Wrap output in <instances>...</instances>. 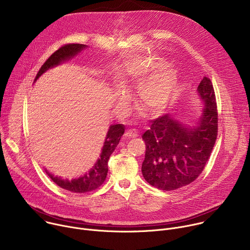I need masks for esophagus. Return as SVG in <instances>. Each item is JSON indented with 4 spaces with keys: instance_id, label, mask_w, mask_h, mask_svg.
<instances>
[{
    "instance_id": "obj_1",
    "label": "esophagus",
    "mask_w": 250,
    "mask_h": 250,
    "mask_svg": "<svg viewBox=\"0 0 250 250\" xmlns=\"http://www.w3.org/2000/svg\"><path fill=\"white\" fill-rule=\"evenodd\" d=\"M138 135V132L135 129H127L125 133V137H136Z\"/></svg>"
}]
</instances>
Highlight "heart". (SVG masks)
<instances>
[{
  "label": "heart",
  "instance_id": "b5f03b06",
  "mask_svg": "<svg viewBox=\"0 0 250 250\" xmlns=\"http://www.w3.org/2000/svg\"><path fill=\"white\" fill-rule=\"evenodd\" d=\"M164 64L160 60H154L149 62H138L132 67L129 74V80L127 81L126 88H130L131 81H141L146 78V74L152 68H160ZM174 94V82L167 74L162 75L160 78L151 81L142 86L139 90V102L145 109L153 114L163 112L169 105ZM118 102L122 104H125L129 101V94L120 89L118 91Z\"/></svg>",
  "mask_w": 250,
  "mask_h": 250
}]
</instances>
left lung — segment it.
<instances>
[{
	"label": "left lung",
	"instance_id": "8db88e82",
	"mask_svg": "<svg viewBox=\"0 0 250 250\" xmlns=\"http://www.w3.org/2000/svg\"><path fill=\"white\" fill-rule=\"evenodd\" d=\"M205 108L197 126L186 127L170 115L152 121L142 139L146 157L141 171L145 179L163 191L182 188L203 172L218 136V108L212 83L204 77L198 86Z\"/></svg>",
	"mask_w": 250,
	"mask_h": 250
}]
</instances>
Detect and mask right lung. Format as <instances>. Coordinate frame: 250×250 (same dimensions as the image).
<instances>
[{
	"label": "right lung",
	"instance_id": "add662e5",
	"mask_svg": "<svg viewBox=\"0 0 250 250\" xmlns=\"http://www.w3.org/2000/svg\"><path fill=\"white\" fill-rule=\"evenodd\" d=\"M85 47L86 45L80 44V43H67L62 45L47 58V60L41 67L34 80H37L42 73L45 72L47 69L55 65H58L63 60L73 57L75 54H77L79 51H81ZM124 133H125L124 125H113L110 126L100 158L98 159L93 169L83 177H80L78 179H74L72 181H68V180H62L60 178L54 177L48 172H46L47 175L50 177V179L60 188L72 193L82 194V193H88L98 189L105 180L106 174H108V160L111 154L114 152V150L118 146L121 137L123 136Z\"/></svg>",
	"mask_w": 250,
	"mask_h": 250
}]
</instances>
